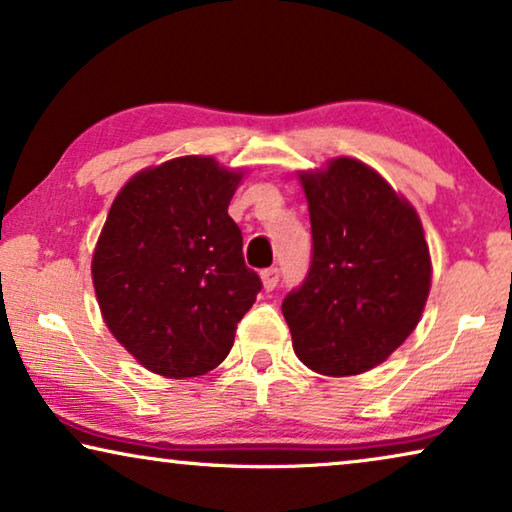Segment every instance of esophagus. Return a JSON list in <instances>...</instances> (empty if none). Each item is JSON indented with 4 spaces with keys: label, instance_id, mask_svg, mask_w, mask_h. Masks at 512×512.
<instances>
[{
    "label": "esophagus",
    "instance_id": "obj_1",
    "mask_svg": "<svg viewBox=\"0 0 512 512\" xmlns=\"http://www.w3.org/2000/svg\"><path fill=\"white\" fill-rule=\"evenodd\" d=\"M261 279H263L265 291H272L279 284V270L277 268H265L261 272Z\"/></svg>",
    "mask_w": 512,
    "mask_h": 512
}]
</instances>
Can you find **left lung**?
<instances>
[{"label":"left lung","mask_w":512,"mask_h":512,"mask_svg":"<svg viewBox=\"0 0 512 512\" xmlns=\"http://www.w3.org/2000/svg\"><path fill=\"white\" fill-rule=\"evenodd\" d=\"M312 263L282 312L298 359L345 377L380 366L415 331L431 289L422 221L375 170L335 158L300 174Z\"/></svg>","instance_id":"obj_1"}]
</instances>
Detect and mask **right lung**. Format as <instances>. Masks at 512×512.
Returning <instances> with one entry per match:
<instances>
[{
	"mask_svg": "<svg viewBox=\"0 0 512 512\" xmlns=\"http://www.w3.org/2000/svg\"><path fill=\"white\" fill-rule=\"evenodd\" d=\"M242 174L184 156L139 172L116 195L93 254L104 324L151 373L184 380L214 370L256 303L228 216Z\"/></svg>",
	"mask_w": 512,
	"mask_h": 512,
	"instance_id": "obj_1",
	"label": "right lung"
}]
</instances>
